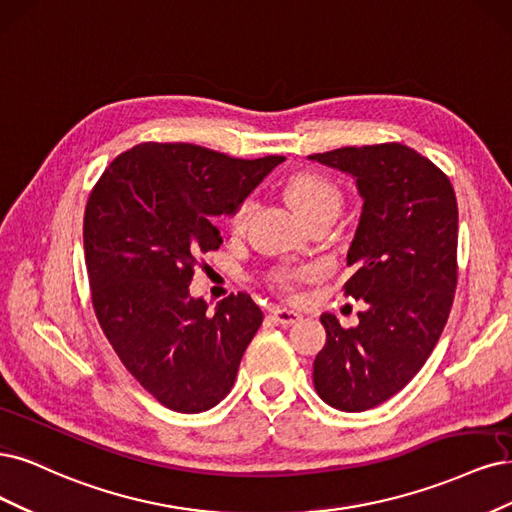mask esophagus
I'll return each instance as SVG.
<instances>
[{
	"label": "esophagus",
	"instance_id": "34e87169",
	"mask_svg": "<svg viewBox=\"0 0 512 512\" xmlns=\"http://www.w3.org/2000/svg\"><path fill=\"white\" fill-rule=\"evenodd\" d=\"M272 317L280 323V325H293L302 319V315L298 310L293 308H272Z\"/></svg>",
	"mask_w": 512,
	"mask_h": 512
}]
</instances>
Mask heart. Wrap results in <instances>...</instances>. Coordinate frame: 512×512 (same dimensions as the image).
<instances>
[{"label":"heart","instance_id":"heart-1","mask_svg":"<svg viewBox=\"0 0 512 512\" xmlns=\"http://www.w3.org/2000/svg\"><path fill=\"white\" fill-rule=\"evenodd\" d=\"M283 193L289 206L298 212L306 223L319 217H336L342 204V193L334 180L310 170L289 176ZM253 206V200H242L234 208V212L229 214V227H232V232H242L246 227V221L251 217ZM306 276L308 270H283L274 276V285L283 291H293Z\"/></svg>","mask_w":512,"mask_h":512}]
</instances>
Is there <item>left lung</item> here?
Listing matches in <instances>:
<instances>
[{"mask_svg": "<svg viewBox=\"0 0 512 512\" xmlns=\"http://www.w3.org/2000/svg\"><path fill=\"white\" fill-rule=\"evenodd\" d=\"M351 174L364 210L346 263V298L364 300L357 327L321 315L325 346L312 381L344 412L389 400L415 376L447 325L457 287V200L449 176L400 142L308 155Z\"/></svg>", "mask_w": 512, "mask_h": 512, "instance_id": "obj_1", "label": "left lung"}]
</instances>
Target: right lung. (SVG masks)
I'll list each match as a JSON object with an SVG mask.
<instances>
[{
  "mask_svg": "<svg viewBox=\"0 0 512 512\" xmlns=\"http://www.w3.org/2000/svg\"><path fill=\"white\" fill-rule=\"evenodd\" d=\"M283 159L142 142L89 195L82 238L95 317L127 372L170 410H208L234 387L263 312L232 293L208 315L189 285L223 242L212 217L234 212Z\"/></svg>",
  "mask_w": 512,
  "mask_h": 512,
  "instance_id": "add662e5",
  "label": "right lung"
}]
</instances>
